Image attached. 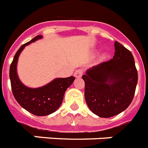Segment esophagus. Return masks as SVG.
<instances>
[{"label":"esophagus","instance_id":"1","mask_svg":"<svg viewBox=\"0 0 148 148\" xmlns=\"http://www.w3.org/2000/svg\"><path fill=\"white\" fill-rule=\"evenodd\" d=\"M74 75L76 78L81 77L82 75H83V70L82 69H77V70L75 71Z\"/></svg>","mask_w":148,"mask_h":148}]
</instances>
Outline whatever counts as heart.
I'll return each instance as SVG.
<instances>
[{
  "label": "heart",
  "instance_id": "obj_1",
  "mask_svg": "<svg viewBox=\"0 0 148 148\" xmlns=\"http://www.w3.org/2000/svg\"><path fill=\"white\" fill-rule=\"evenodd\" d=\"M104 57H105V56H104Z\"/></svg>",
  "mask_w": 148,
  "mask_h": 148
}]
</instances>
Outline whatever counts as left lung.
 <instances>
[{
	"mask_svg": "<svg viewBox=\"0 0 148 148\" xmlns=\"http://www.w3.org/2000/svg\"><path fill=\"white\" fill-rule=\"evenodd\" d=\"M114 49L112 59L89 68L82 77L89 108L103 118L117 115L130 106L138 83L131 52L117 41Z\"/></svg>",
	"mask_w": 148,
	"mask_h": 148,
	"instance_id": "obj_1",
	"label": "left lung"
}]
</instances>
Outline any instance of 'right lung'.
<instances>
[{
	"label": "right lung",
	"mask_w": 148,
	"mask_h": 148,
	"mask_svg": "<svg viewBox=\"0 0 148 148\" xmlns=\"http://www.w3.org/2000/svg\"><path fill=\"white\" fill-rule=\"evenodd\" d=\"M43 38L36 36L29 42L25 43L15 55L10 68V79L15 99L24 109L36 116H47L59 109L62 103L64 92L75 78H55L49 84L38 88H31L22 84L17 74V63L20 53L26 46Z\"/></svg>",
	"instance_id": "add662e5"
}]
</instances>
